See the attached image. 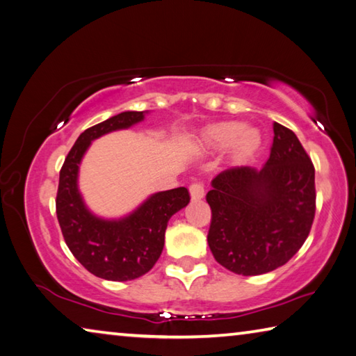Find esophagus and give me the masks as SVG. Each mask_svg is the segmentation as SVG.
Returning <instances> with one entry per match:
<instances>
[{"label": "esophagus", "instance_id": "34e87169", "mask_svg": "<svg viewBox=\"0 0 356 356\" xmlns=\"http://www.w3.org/2000/svg\"><path fill=\"white\" fill-rule=\"evenodd\" d=\"M189 192L192 200H202L204 197V186L200 181H194L189 186Z\"/></svg>", "mask_w": 356, "mask_h": 356}]
</instances>
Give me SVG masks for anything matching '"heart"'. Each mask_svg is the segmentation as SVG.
Returning a JSON list of instances; mask_svg holds the SVG:
<instances>
[{
  "mask_svg": "<svg viewBox=\"0 0 356 356\" xmlns=\"http://www.w3.org/2000/svg\"><path fill=\"white\" fill-rule=\"evenodd\" d=\"M207 139L214 147H228L234 142V152L239 156L253 153L259 147L261 136L257 129L244 128L238 122L219 123L207 131Z\"/></svg>",
  "mask_w": 356,
  "mask_h": 356,
  "instance_id": "1",
  "label": "heart"
}]
</instances>
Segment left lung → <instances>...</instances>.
Masks as SVG:
<instances>
[{"label": "left lung", "mask_w": 356, "mask_h": 356, "mask_svg": "<svg viewBox=\"0 0 356 356\" xmlns=\"http://www.w3.org/2000/svg\"><path fill=\"white\" fill-rule=\"evenodd\" d=\"M211 184L208 244L220 266L261 275L300 250L316 214L314 165L289 128L273 123L270 156L261 170L232 167Z\"/></svg>", "instance_id": "8db88e82"}]
</instances>
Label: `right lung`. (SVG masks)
Instances as JSON below:
<instances>
[{
    "mask_svg": "<svg viewBox=\"0 0 356 356\" xmlns=\"http://www.w3.org/2000/svg\"><path fill=\"white\" fill-rule=\"evenodd\" d=\"M145 112L127 111L87 128L74 142L59 173L56 214L67 247L95 277L128 282L152 269L164 248L167 222L188 207L189 191L177 188L147 198L134 213L118 220L92 214L78 191V170L93 139L139 123Z\"/></svg>",
    "mask_w": 356,
    "mask_h": 356,
    "instance_id": "obj_1",
    "label": "right lung"
}]
</instances>
